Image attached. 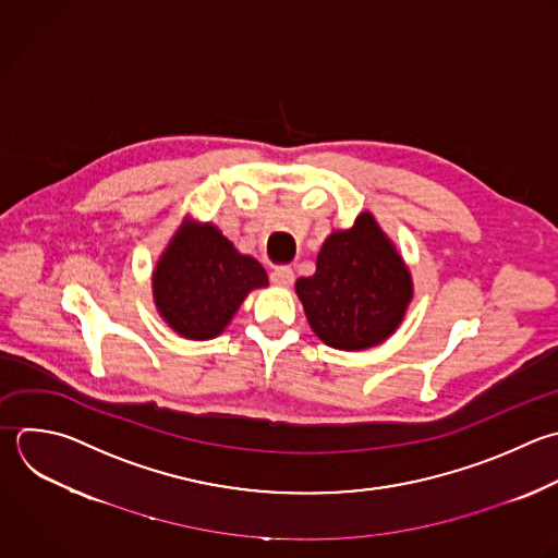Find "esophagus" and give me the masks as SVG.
<instances>
[{
	"label": "esophagus",
	"mask_w": 558,
	"mask_h": 558,
	"mask_svg": "<svg viewBox=\"0 0 558 558\" xmlns=\"http://www.w3.org/2000/svg\"><path fill=\"white\" fill-rule=\"evenodd\" d=\"M270 279L277 286H290L294 281V270H292V266H286V264L283 266H275L272 272H270Z\"/></svg>",
	"instance_id": "1"
}]
</instances>
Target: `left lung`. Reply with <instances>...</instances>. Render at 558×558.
Segmentation results:
<instances>
[{
    "label": "left lung",
    "mask_w": 558,
    "mask_h": 558,
    "mask_svg": "<svg viewBox=\"0 0 558 558\" xmlns=\"http://www.w3.org/2000/svg\"><path fill=\"white\" fill-rule=\"evenodd\" d=\"M294 288L314 333L340 351L384 342L412 301L410 270L368 211L323 242L316 272Z\"/></svg>",
    "instance_id": "left-lung-1"
}]
</instances>
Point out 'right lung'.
<instances>
[{
  "label": "right lung",
  "mask_w": 558,
  "mask_h": 558,
  "mask_svg": "<svg viewBox=\"0 0 558 558\" xmlns=\"http://www.w3.org/2000/svg\"><path fill=\"white\" fill-rule=\"evenodd\" d=\"M268 275L242 255L211 222L185 218L153 272V296L161 318L183 338L209 340L225 331L233 314Z\"/></svg>",
  "instance_id": "1"
}]
</instances>
